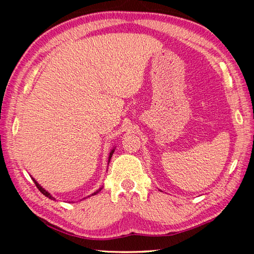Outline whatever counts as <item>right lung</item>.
<instances>
[{
	"mask_svg": "<svg viewBox=\"0 0 254 254\" xmlns=\"http://www.w3.org/2000/svg\"><path fill=\"white\" fill-rule=\"evenodd\" d=\"M113 152H114V149H113V150H112V151H111V153H110V157H109V162H110V160H111V157H112V154H113ZM33 182H34V184H36V186H37V188H38V189H39V190H40V191L42 192V194H44V195H45V196H47V197H49V198H50V199H55V198H54V197H53V196H51V195L49 194V192H48V191H47V190H45V189H44V188H42V187L40 186V185H39V184H38V183L36 182V180H34V179H33ZM95 194H96V192H94V194H93V195H95Z\"/></svg>",
	"mask_w": 254,
	"mask_h": 254,
	"instance_id": "obj_1",
	"label": "right lung"
}]
</instances>
